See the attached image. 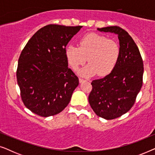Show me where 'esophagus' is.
<instances>
[{"instance_id": "1", "label": "esophagus", "mask_w": 155, "mask_h": 155, "mask_svg": "<svg viewBox=\"0 0 155 155\" xmlns=\"http://www.w3.org/2000/svg\"><path fill=\"white\" fill-rule=\"evenodd\" d=\"M84 81H85V80L82 79V78H79V82H80V83H82V82H84Z\"/></svg>"}]
</instances>
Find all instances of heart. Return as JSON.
<instances>
[{"instance_id": "heart-1", "label": "heart", "mask_w": 155, "mask_h": 155, "mask_svg": "<svg viewBox=\"0 0 155 155\" xmlns=\"http://www.w3.org/2000/svg\"><path fill=\"white\" fill-rule=\"evenodd\" d=\"M120 55V48L117 42L107 39L105 36L95 33L88 34L79 41V47L73 45L65 48V56L73 70L86 62L89 64L79 71L84 77L96 75L104 76L115 68Z\"/></svg>"}]
</instances>
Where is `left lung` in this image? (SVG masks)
Masks as SVG:
<instances>
[{
    "label": "left lung",
    "mask_w": 155,
    "mask_h": 155,
    "mask_svg": "<svg viewBox=\"0 0 155 155\" xmlns=\"http://www.w3.org/2000/svg\"><path fill=\"white\" fill-rule=\"evenodd\" d=\"M118 35L120 55L115 68L109 75L92 82L89 103L99 117L106 120L120 117L130 110L143 85V62L135 41L128 33L118 26L97 28Z\"/></svg>",
    "instance_id": "8db88e82"
}]
</instances>
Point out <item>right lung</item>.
<instances>
[{
    "instance_id": "1",
    "label": "right lung",
    "mask_w": 155,
    "mask_h": 155,
    "mask_svg": "<svg viewBox=\"0 0 155 155\" xmlns=\"http://www.w3.org/2000/svg\"><path fill=\"white\" fill-rule=\"evenodd\" d=\"M81 28L46 25L32 36L21 53L17 80L23 103L34 114L48 117L69 104L79 80L68 67L65 46Z\"/></svg>"
}]
</instances>
